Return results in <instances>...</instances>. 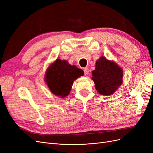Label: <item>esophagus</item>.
<instances>
[{
  "instance_id": "obj_1",
  "label": "esophagus",
  "mask_w": 153,
  "mask_h": 153,
  "mask_svg": "<svg viewBox=\"0 0 153 153\" xmlns=\"http://www.w3.org/2000/svg\"><path fill=\"white\" fill-rule=\"evenodd\" d=\"M84 74L85 75H87L88 73H89V68L87 67H85L84 68Z\"/></svg>"
}]
</instances>
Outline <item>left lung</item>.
I'll return each mask as SVG.
<instances>
[{
    "instance_id": "1",
    "label": "left lung",
    "mask_w": 153,
    "mask_h": 153,
    "mask_svg": "<svg viewBox=\"0 0 153 153\" xmlns=\"http://www.w3.org/2000/svg\"><path fill=\"white\" fill-rule=\"evenodd\" d=\"M123 70L117 64L101 57L96 61V69L92 71V79L100 94H113L123 82Z\"/></svg>"
}]
</instances>
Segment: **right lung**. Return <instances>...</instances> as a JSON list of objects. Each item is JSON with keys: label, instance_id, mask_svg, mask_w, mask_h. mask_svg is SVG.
Masks as SVG:
<instances>
[{"label": "right lung", "instance_id": "right-lung-1", "mask_svg": "<svg viewBox=\"0 0 153 153\" xmlns=\"http://www.w3.org/2000/svg\"><path fill=\"white\" fill-rule=\"evenodd\" d=\"M84 75V71L66 61L57 59L47 69L45 80L51 92L64 98L70 92L73 81Z\"/></svg>", "mask_w": 153, "mask_h": 153}]
</instances>
